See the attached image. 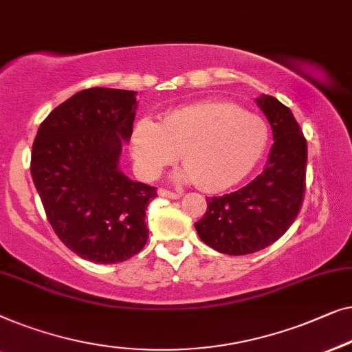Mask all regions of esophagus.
Wrapping results in <instances>:
<instances>
[{"label":"esophagus","mask_w":352,"mask_h":352,"mask_svg":"<svg viewBox=\"0 0 352 352\" xmlns=\"http://www.w3.org/2000/svg\"><path fill=\"white\" fill-rule=\"evenodd\" d=\"M160 195L162 197H169V199H180L182 197V192H175L169 190H160Z\"/></svg>","instance_id":"obj_1"}]
</instances>
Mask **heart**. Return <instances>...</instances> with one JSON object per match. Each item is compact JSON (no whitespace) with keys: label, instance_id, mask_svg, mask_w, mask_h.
<instances>
[{"label":"heart","instance_id":"obj_1","mask_svg":"<svg viewBox=\"0 0 352 352\" xmlns=\"http://www.w3.org/2000/svg\"><path fill=\"white\" fill-rule=\"evenodd\" d=\"M266 145L263 118L221 100L177 108L162 124L143 120L132 133L133 161L143 177H157L183 153L186 169L182 177L206 191H221L244 180Z\"/></svg>","mask_w":352,"mask_h":352}]
</instances>
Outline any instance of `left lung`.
<instances>
[{"label":"left lung","instance_id":"obj_1","mask_svg":"<svg viewBox=\"0 0 352 352\" xmlns=\"http://www.w3.org/2000/svg\"><path fill=\"white\" fill-rule=\"evenodd\" d=\"M256 103L273 129L265 170L230 195L207 199L195 225L201 241L220 254L249 255L279 239L300 214L306 186V138L290 108L271 96Z\"/></svg>","mask_w":352,"mask_h":352}]
</instances>
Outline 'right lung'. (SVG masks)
Segmentation results:
<instances>
[{"instance_id":"add662e5","label":"right lung","mask_w":352,"mask_h":352,"mask_svg":"<svg viewBox=\"0 0 352 352\" xmlns=\"http://www.w3.org/2000/svg\"><path fill=\"white\" fill-rule=\"evenodd\" d=\"M137 92L91 87L54 108L32 148V178L63 244L94 263H121L148 241L146 207L156 188L118 167L132 135Z\"/></svg>"}]
</instances>
